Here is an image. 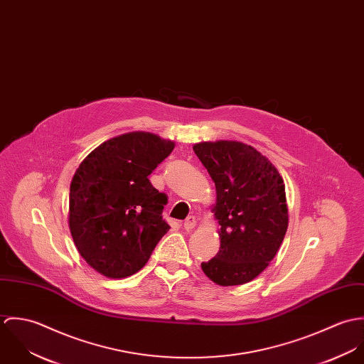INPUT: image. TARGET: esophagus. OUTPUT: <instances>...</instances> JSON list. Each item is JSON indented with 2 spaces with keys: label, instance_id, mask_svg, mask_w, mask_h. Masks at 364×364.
Returning <instances> with one entry per match:
<instances>
[{
  "label": "esophagus",
  "instance_id": "obj_1",
  "mask_svg": "<svg viewBox=\"0 0 364 364\" xmlns=\"http://www.w3.org/2000/svg\"><path fill=\"white\" fill-rule=\"evenodd\" d=\"M195 227H196V218H195L193 215L188 217V218L185 220V223H183V228H185L186 231H192Z\"/></svg>",
  "mask_w": 364,
  "mask_h": 364
}]
</instances>
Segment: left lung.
<instances>
[{
	"instance_id": "obj_1",
	"label": "left lung",
	"mask_w": 364,
	"mask_h": 364,
	"mask_svg": "<svg viewBox=\"0 0 364 364\" xmlns=\"http://www.w3.org/2000/svg\"><path fill=\"white\" fill-rule=\"evenodd\" d=\"M215 185L211 208L220 224V251L202 270L220 286L258 277L276 257L289 225L284 182L254 147L231 140L193 146Z\"/></svg>"
}]
</instances>
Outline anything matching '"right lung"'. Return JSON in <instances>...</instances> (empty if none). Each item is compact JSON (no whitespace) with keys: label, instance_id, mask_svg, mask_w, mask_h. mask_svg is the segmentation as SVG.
Returning a JSON list of instances; mask_svg holds the SVG:
<instances>
[{"label":"right lung","instance_id":"obj_1","mask_svg":"<svg viewBox=\"0 0 364 364\" xmlns=\"http://www.w3.org/2000/svg\"><path fill=\"white\" fill-rule=\"evenodd\" d=\"M175 143L149 132L109 139L82 159L70 185L68 227L85 262L110 279L137 273L171 228L166 196L149 175Z\"/></svg>","mask_w":364,"mask_h":364}]
</instances>
